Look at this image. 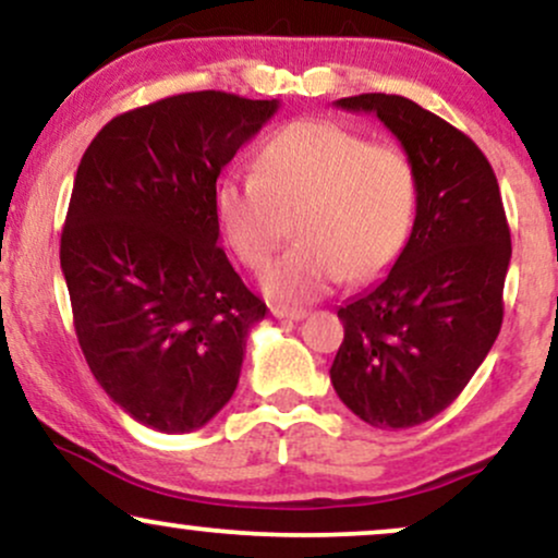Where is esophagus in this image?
I'll return each instance as SVG.
<instances>
[{"mask_svg": "<svg viewBox=\"0 0 558 558\" xmlns=\"http://www.w3.org/2000/svg\"><path fill=\"white\" fill-rule=\"evenodd\" d=\"M275 319H291V323H299V319L306 317V310H293V306H272Z\"/></svg>", "mask_w": 558, "mask_h": 558, "instance_id": "1", "label": "esophagus"}]
</instances>
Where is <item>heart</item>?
Here are the masks:
<instances>
[{
    "label": "heart",
    "mask_w": 558,
    "mask_h": 558,
    "mask_svg": "<svg viewBox=\"0 0 558 558\" xmlns=\"http://www.w3.org/2000/svg\"><path fill=\"white\" fill-rule=\"evenodd\" d=\"M222 239L248 270H267L288 220L296 246L265 275L267 296L312 301L349 275H380L407 241L417 207V175L396 146L362 133L299 120L265 141L254 175L217 189Z\"/></svg>",
    "instance_id": "b5f03b06"
}]
</instances>
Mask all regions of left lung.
Listing matches in <instances>:
<instances>
[{
	"mask_svg": "<svg viewBox=\"0 0 558 558\" xmlns=\"http://www.w3.org/2000/svg\"><path fill=\"white\" fill-rule=\"evenodd\" d=\"M373 112L417 175L412 235L380 283L338 310L343 343L330 380L380 430L433 420L462 393L504 319L511 235L496 172L475 141L407 96L338 99Z\"/></svg>",
	"mask_w": 558,
	"mask_h": 558,
	"instance_id": "obj_1",
	"label": "left lung"
}]
</instances>
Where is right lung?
Returning <instances> with one entry per match:
<instances>
[{
    "instance_id": "right-lung-1",
    "label": "right lung",
    "mask_w": 558,
    "mask_h": 558,
    "mask_svg": "<svg viewBox=\"0 0 558 558\" xmlns=\"http://www.w3.org/2000/svg\"><path fill=\"white\" fill-rule=\"evenodd\" d=\"M278 99L168 96L88 144L62 228L75 336L107 396L141 425L191 433L239 386L267 306L217 246V178Z\"/></svg>"
}]
</instances>
